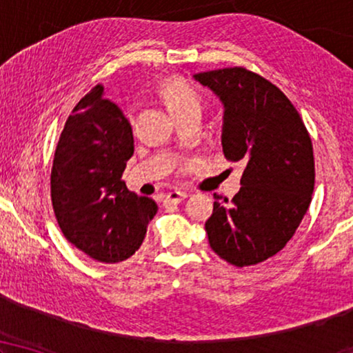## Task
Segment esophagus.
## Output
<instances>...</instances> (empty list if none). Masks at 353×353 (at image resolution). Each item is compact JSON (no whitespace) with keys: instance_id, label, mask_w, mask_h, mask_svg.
<instances>
[{"instance_id":"1","label":"esophagus","mask_w":353,"mask_h":353,"mask_svg":"<svg viewBox=\"0 0 353 353\" xmlns=\"http://www.w3.org/2000/svg\"><path fill=\"white\" fill-rule=\"evenodd\" d=\"M188 194L185 191H170L165 194V201L168 202H173V204H178V202H181L185 199Z\"/></svg>"}]
</instances>
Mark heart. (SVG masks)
<instances>
[{
  "label": "heart",
  "mask_w": 353,
  "mask_h": 353,
  "mask_svg": "<svg viewBox=\"0 0 353 353\" xmlns=\"http://www.w3.org/2000/svg\"><path fill=\"white\" fill-rule=\"evenodd\" d=\"M167 104L172 114L183 112V110H199L201 112L202 98L188 86H175L168 90Z\"/></svg>",
  "instance_id": "heart-1"
}]
</instances>
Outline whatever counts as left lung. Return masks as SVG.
I'll list each match as a JSON object with an SVG mask.
<instances>
[{
  "label": "left lung",
  "instance_id": "left-lung-1",
  "mask_svg": "<svg viewBox=\"0 0 353 353\" xmlns=\"http://www.w3.org/2000/svg\"><path fill=\"white\" fill-rule=\"evenodd\" d=\"M194 80L223 104L221 146L228 161H244L231 205L214 194L205 221L209 244L236 267L278 254L296 233L315 186L312 139L281 90L243 67L201 72Z\"/></svg>",
  "mask_w": 353,
  "mask_h": 353
}]
</instances>
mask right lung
Wrapping results in <instances>:
<instances>
[{"label": "right lung", "instance_id": "right-lung-1", "mask_svg": "<svg viewBox=\"0 0 353 353\" xmlns=\"http://www.w3.org/2000/svg\"><path fill=\"white\" fill-rule=\"evenodd\" d=\"M96 85L75 105L62 130L51 170V199L62 233L103 263L137 252L157 212L149 197L120 180L133 156L132 125Z\"/></svg>", "mask_w": 353, "mask_h": 353}]
</instances>
